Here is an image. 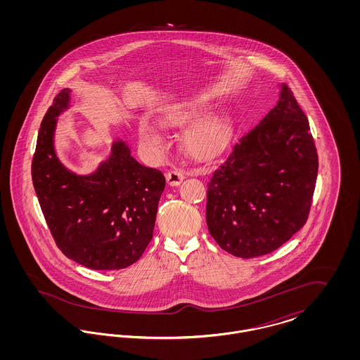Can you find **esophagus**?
<instances>
[{"instance_id":"34e87169","label":"esophagus","mask_w":360,"mask_h":360,"mask_svg":"<svg viewBox=\"0 0 360 360\" xmlns=\"http://www.w3.org/2000/svg\"><path fill=\"white\" fill-rule=\"evenodd\" d=\"M185 179V175L178 170H170L166 174V181L170 186H178Z\"/></svg>"}]
</instances>
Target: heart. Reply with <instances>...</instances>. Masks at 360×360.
I'll return each mask as SVG.
<instances>
[{
  "instance_id": "obj_1",
  "label": "heart",
  "mask_w": 360,
  "mask_h": 360,
  "mask_svg": "<svg viewBox=\"0 0 360 360\" xmlns=\"http://www.w3.org/2000/svg\"><path fill=\"white\" fill-rule=\"evenodd\" d=\"M207 108L209 105L202 100H186L170 103L160 110L156 121L165 128L185 127L191 120H196L198 117L202 116ZM137 132L140 140L146 146L151 148H159L162 146V135L154 124L140 121ZM231 135V117L225 113H213L206 115L201 120L188 125L182 134L181 143L184 151L188 156L194 159H209L223 148Z\"/></svg>"
}]
</instances>
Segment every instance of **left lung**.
<instances>
[{
    "mask_svg": "<svg viewBox=\"0 0 360 360\" xmlns=\"http://www.w3.org/2000/svg\"><path fill=\"white\" fill-rule=\"evenodd\" d=\"M319 158L292 91L235 144L207 184L209 233L233 257L270 254L308 220Z\"/></svg>",
    "mask_w": 360,
    "mask_h": 360,
    "instance_id": "obj_1",
    "label": "left lung"
}]
</instances>
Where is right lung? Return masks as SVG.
I'll return each mask as SVG.
<instances>
[{
	"mask_svg": "<svg viewBox=\"0 0 360 360\" xmlns=\"http://www.w3.org/2000/svg\"><path fill=\"white\" fill-rule=\"evenodd\" d=\"M63 89L41 121L32 159L34 191L58 248L91 270H120L134 264L153 239L162 172L140 165L117 140L112 153L89 175H77L53 147L58 116L69 108Z\"/></svg>",
	"mask_w": 360,
	"mask_h": 360,
	"instance_id": "add662e5",
	"label": "right lung"
}]
</instances>
